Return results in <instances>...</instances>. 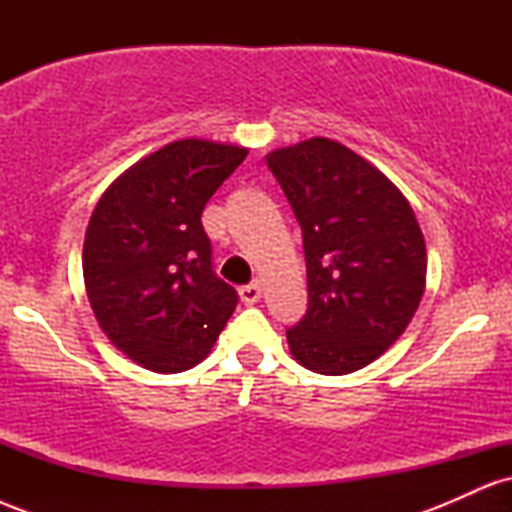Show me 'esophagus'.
<instances>
[{
    "mask_svg": "<svg viewBox=\"0 0 512 512\" xmlns=\"http://www.w3.org/2000/svg\"><path fill=\"white\" fill-rule=\"evenodd\" d=\"M238 296H240V301H243L245 305H255V303L262 298V289H260V286H257V284L240 286Z\"/></svg>",
    "mask_w": 512,
    "mask_h": 512,
    "instance_id": "34e87169",
    "label": "esophagus"
}]
</instances>
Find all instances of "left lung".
I'll return each mask as SVG.
<instances>
[{
    "mask_svg": "<svg viewBox=\"0 0 512 512\" xmlns=\"http://www.w3.org/2000/svg\"><path fill=\"white\" fill-rule=\"evenodd\" d=\"M303 231L308 310L286 330L301 366L346 375L407 330L426 289V243L407 197L325 137L267 156Z\"/></svg>",
    "mask_w": 512,
    "mask_h": 512,
    "instance_id": "8db88e82",
    "label": "left lung"
}]
</instances>
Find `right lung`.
Masks as SVG:
<instances>
[{
	"mask_svg": "<svg viewBox=\"0 0 512 512\" xmlns=\"http://www.w3.org/2000/svg\"><path fill=\"white\" fill-rule=\"evenodd\" d=\"M248 149L207 139L166 144L117 178L93 209L84 281L101 330L154 373L209 354L238 305L211 267L202 211Z\"/></svg>",
	"mask_w": 512,
	"mask_h": 512,
	"instance_id": "right-lung-1",
	"label": "right lung"
}]
</instances>
